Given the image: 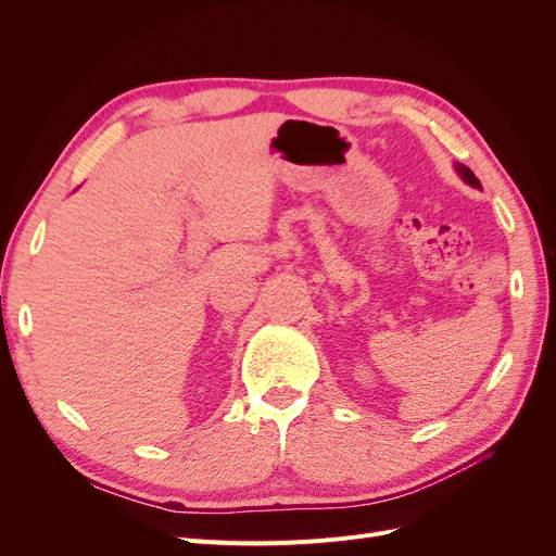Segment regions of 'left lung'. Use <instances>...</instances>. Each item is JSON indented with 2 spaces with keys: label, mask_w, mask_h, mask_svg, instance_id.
<instances>
[{
  "label": "left lung",
  "mask_w": 556,
  "mask_h": 556,
  "mask_svg": "<svg viewBox=\"0 0 556 556\" xmlns=\"http://www.w3.org/2000/svg\"><path fill=\"white\" fill-rule=\"evenodd\" d=\"M454 169H457V174L462 176V180L464 182H468V185H473V188H478V190H482V185H480V180H478V176L468 169L466 164H462V162H457L454 164Z\"/></svg>",
  "instance_id": "left-lung-1"
}]
</instances>
